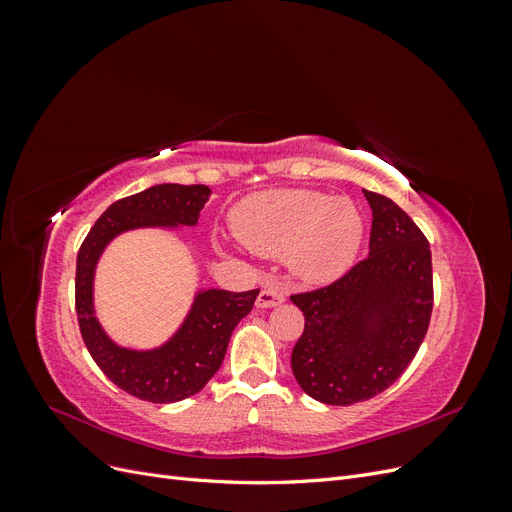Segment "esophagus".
Instances as JSON below:
<instances>
[{
	"label": "esophagus",
	"instance_id": "34e87169",
	"mask_svg": "<svg viewBox=\"0 0 512 512\" xmlns=\"http://www.w3.org/2000/svg\"><path fill=\"white\" fill-rule=\"evenodd\" d=\"M286 301V294L280 286H265L260 290L258 299H256V305L258 307H275Z\"/></svg>",
	"mask_w": 512,
	"mask_h": 512
}]
</instances>
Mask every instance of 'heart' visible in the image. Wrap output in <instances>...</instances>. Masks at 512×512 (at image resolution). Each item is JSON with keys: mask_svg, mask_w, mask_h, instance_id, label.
<instances>
[{"mask_svg": "<svg viewBox=\"0 0 512 512\" xmlns=\"http://www.w3.org/2000/svg\"><path fill=\"white\" fill-rule=\"evenodd\" d=\"M232 230L262 256H284L307 282L342 275L363 241V213L348 196L312 190H267L243 198L232 211Z\"/></svg>", "mask_w": 512, "mask_h": 512, "instance_id": "b5f03b06", "label": "heart"}]
</instances>
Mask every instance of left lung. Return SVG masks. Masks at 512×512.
Wrapping results in <instances>:
<instances>
[{
  "label": "left lung",
  "instance_id": "8db88e82",
  "mask_svg": "<svg viewBox=\"0 0 512 512\" xmlns=\"http://www.w3.org/2000/svg\"><path fill=\"white\" fill-rule=\"evenodd\" d=\"M369 256L329 286L292 294L305 329L292 350V374L322 404L367 401L404 374L429 329L431 250L410 215L367 192Z\"/></svg>",
  "mask_w": 512,
  "mask_h": 512
}]
</instances>
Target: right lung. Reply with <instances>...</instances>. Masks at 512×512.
I'll return each mask as SVG.
<instances>
[{
  "mask_svg": "<svg viewBox=\"0 0 512 512\" xmlns=\"http://www.w3.org/2000/svg\"><path fill=\"white\" fill-rule=\"evenodd\" d=\"M209 194L207 185L162 183L121 198L100 215L76 256V316L91 359L119 389L151 404H173L203 389L220 369L232 331L252 312L260 290H200L181 329L164 346L128 350L117 346L96 318V265L108 241L119 232L145 226H194Z\"/></svg>",
  "mask_w": 512,
  "mask_h": 512,
  "instance_id": "add662e5",
  "label": "right lung"
}]
</instances>
